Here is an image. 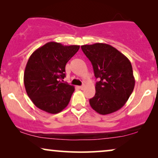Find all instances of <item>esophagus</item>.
Instances as JSON below:
<instances>
[{
	"mask_svg": "<svg viewBox=\"0 0 158 158\" xmlns=\"http://www.w3.org/2000/svg\"><path fill=\"white\" fill-rule=\"evenodd\" d=\"M85 85H81V86H80V89L81 90H83L84 88H85Z\"/></svg>",
	"mask_w": 158,
	"mask_h": 158,
	"instance_id": "esophagus-1",
	"label": "esophagus"
}]
</instances>
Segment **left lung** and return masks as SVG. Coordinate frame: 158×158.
Wrapping results in <instances>:
<instances>
[{
    "label": "left lung",
    "instance_id": "1",
    "mask_svg": "<svg viewBox=\"0 0 158 158\" xmlns=\"http://www.w3.org/2000/svg\"><path fill=\"white\" fill-rule=\"evenodd\" d=\"M81 49L93 65L99 81L96 94L89 100L92 109L106 115L120 109L135 88L132 67L126 56L114 47L103 43L82 45Z\"/></svg>",
    "mask_w": 158,
    "mask_h": 158
}]
</instances>
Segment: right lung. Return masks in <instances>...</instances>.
Segmentation results:
<instances>
[{
  "mask_svg": "<svg viewBox=\"0 0 158 158\" xmlns=\"http://www.w3.org/2000/svg\"><path fill=\"white\" fill-rule=\"evenodd\" d=\"M79 48V45L64 46L50 42L30 56L23 83L28 96L40 109L57 114L68 105L75 88L63 83L65 65Z\"/></svg>",
  "mask_w": 158,
  "mask_h": 158,
  "instance_id": "obj_1",
  "label": "right lung"
}]
</instances>
